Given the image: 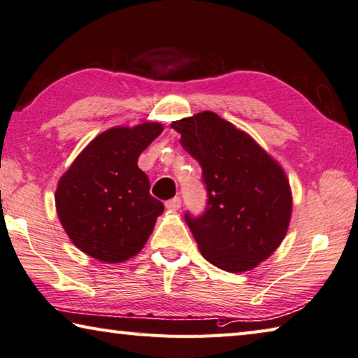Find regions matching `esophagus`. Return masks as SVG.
I'll use <instances>...</instances> for the list:
<instances>
[{
	"mask_svg": "<svg viewBox=\"0 0 358 358\" xmlns=\"http://www.w3.org/2000/svg\"><path fill=\"white\" fill-rule=\"evenodd\" d=\"M165 206H166V209H169V210H178L180 208V198L174 196L171 199H168Z\"/></svg>",
	"mask_w": 358,
	"mask_h": 358,
	"instance_id": "34e87169",
	"label": "esophagus"
}]
</instances>
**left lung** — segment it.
Wrapping results in <instances>:
<instances>
[{"instance_id": "obj_1", "label": "left lung", "mask_w": 358, "mask_h": 358, "mask_svg": "<svg viewBox=\"0 0 358 358\" xmlns=\"http://www.w3.org/2000/svg\"><path fill=\"white\" fill-rule=\"evenodd\" d=\"M180 144L203 171L208 201L185 222L201 255L227 272L252 271L289 227L292 198L283 169L245 131L215 113L174 121Z\"/></svg>"}]
</instances>
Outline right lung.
<instances>
[{"label":"right lung","mask_w":358,"mask_h":358,"mask_svg":"<svg viewBox=\"0 0 358 358\" xmlns=\"http://www.w3.org/2000/svg\"><path fill=\"white\" fill-rule=\"evenodd\" d=\"M162 130L157 122L106 130L61 178L56 210L81 252L102 262H121L144 247L163 204L150 196L149 179L136 162Z\"/></svg>","instance_id":"obj_1"}]
</instances>
